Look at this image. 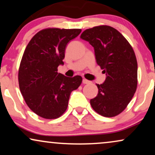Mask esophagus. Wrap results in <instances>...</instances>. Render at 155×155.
<instances>
[{"label":"esophagus","mask_w":155,"mask_h":155,"mask_svg":"<svg viewBox=\"0 0 155 155\" xmlns=\"http://www.w3.org/2000/svg\"><path fill=\"white\" fill-rule=\"evenodd\" d=\"M82 83L84 84H87L90 83V81H88V80H87L86 79H84L83 80H82Z\"/></svg>","instance_id":"34e87169"}]
</instances>
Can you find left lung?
Returning <instances> with one entry per match:
<instances>
[{
  "instance_id": "obj_1",
  "label": "left lung",
  "mask_w": 155,
  "mask_h": 155,
  "mask_svg": "<svg viewBox=\"0 0 155 155\" xmlns=\"http://www.w3.org/2000/svg\"><path fill=\"white\" fill-rule=\"evenodd\" d=\"M80 38L94 48L96 61L106 73L91 107L103 117L119 114L132 100L137 87V61L132 47L117 29L99 25L87 29Z\"/></svg>"
}]
</instances>
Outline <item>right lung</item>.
I'll use <instances>...</instances> for the list:
<instances>
[{"instance_id": "1", "label": "right lung", "mask_w": 155, "mask_h": 155, "mask_svg": "<svg viewBox=\"0 0 155 155\" xmlns=\"http://www.w3.org/2000/svg\"><path fill=\"white\" fill-rule=\"evenodd\" d=\"M81 29L49 28L38 31L23 53L18 70L21 94L31 110L47 119L65 112L71 91L82 82L81 76L66 77L58 73L63 65L66 45Z\"/></svg>"}]
</instances>
